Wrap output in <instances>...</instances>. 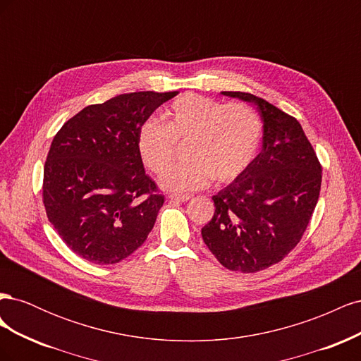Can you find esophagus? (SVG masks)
Returning <instances> with one entry per match:
<instances>
[{
    "mask_svg": "<svg viewBox=\"0 0 361 361\" xmlns=\"http://www.w3.org/2000/svg\"><path fill=\"white\" fill-rule=\"evenodd\" d=\"M169 199L170 200H176V202H188V200H191V195H179V194H171V195H169Z\"/></svg>",
    "mask_w": 361,
    "mask_h": 361,
    "instance_id": "1",
    "label": "esophagus"
}]
</instances>
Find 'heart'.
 Wrapping results in <instances>:
<instances>
[{
  "instance_id": "heart-1",
  "label": "heart",
  "mask_w": 361,
  "mask_h": 361,
  "mask_svg": "<svg viewBox=\"0 0 361 361\" xmlns=\"http://www.w3.org/2000/svg\"><path fill=\"white\" fill-rule=\"evenodd\" d=\"M166 125L147 120L137 137L140 157L157 176L169 169L178 147L188 145V163L172 169L162 187L174 192L202 190L215 179L236 180L253 164L264 137V125L247 104H224L212 97L187 93L166 114Z\"/></svg>"
}]
</instances>
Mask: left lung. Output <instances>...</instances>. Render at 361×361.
<instances>
[{"instance_id":"left-lung-1","label":"left lung","mask_w":361,"mask_h":361,"mask_svg":"<svg viewBox=\"0 0 361 361\" xmlns=\"http://www.w3.org/2000/svg\"><path fill=\"white\" fill-rule=\"evenodd\" d=\"M223 94L257 105L264 147L214 195L215 212L202 236L224 268L248 274L279 264L298 245L319 199L322 166L297 118L251 93Z\"/></svg>"}]
</instances>
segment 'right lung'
I'll use <instances>...</instances> for the list:
<instances>
[{
    "label": "right lung",
    "mask_w": 361,
    "mask_h": 361,
    "mask_svg": "<svg viewBox=\"0 0 361 361\" xmlns=\"http://www.w3.org/2000/svg\"><path fill=\"white\" fill-rule=\"evenodd\" d=\"M178 92H135L85 106L54 135L43 167L49 223L75 255L113 265L143 245L164 194L145 173L137 137Z\"/></svg>",
    "instance_id": "1"
}]
</instances>
